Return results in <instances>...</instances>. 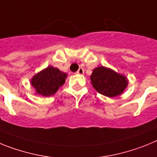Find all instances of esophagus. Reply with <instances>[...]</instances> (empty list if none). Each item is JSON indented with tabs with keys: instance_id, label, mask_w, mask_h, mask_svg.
Masks as SVG:
<instances>
[{
	"instance_id": "obj_1",
	"label": "esophagus",
	"mask_w": 157,
	"mask_h": 157,
	"mask_svg": "<svg viewBox=\"0 0 157 157\" xmlns=\"http://www.w3.org/2000/svg\"><path fill=\"white\" fill-rule=\"evenodd\" d=\"M77 74H78V75H83V74H84V70H83V68L80 67V68L78 70Z\"/></svg>"
}]
</instances>
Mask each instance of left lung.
Masks as SVG:
<instances>
[{
  "mask_svg": "<svg viewBox=\"0 0 157 157\" xmlns=\"http://www.w3.org/2000/svg\"><path fill=\"white\" fill-rule=\"evenodd\" d=\"M90 80L96 90L109 98L120 95L128 84V80L125 76L103 66L94 68Z\"/></svg>",
  "mask_w": 157,
  "mask_h": 157,
  "instance_id": "1",
  "label": "left lung"
}]
</instances>
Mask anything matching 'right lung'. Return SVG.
<instances>
[{"instance_id": "1", "label": "right lung", "mask_w": 157, "mask_h": 157, "mask_svg": "<svg viewBox=\"0 0 157 157\" xmlns=\"http://www.w3.org/2000/svg\"><path fill=\"white\" fill-rule=\"evenodd\" d=\"M67 76L66 73L56 67L48 66L34 75L30 83L37 94L49 97L56 94L58 89L64 84Z\"/></svg>"}]
</instances>
